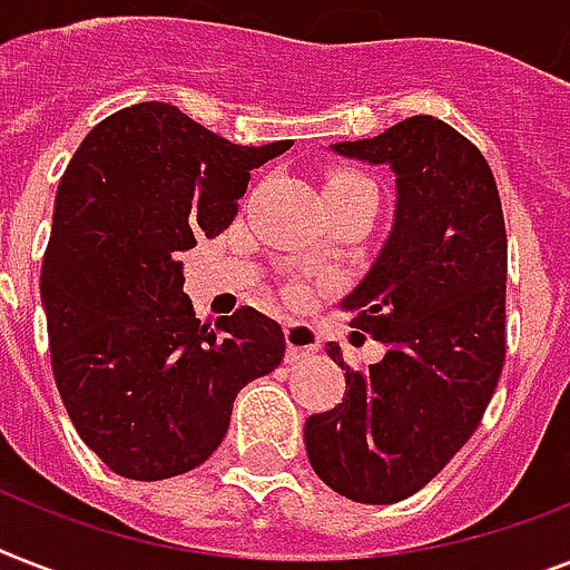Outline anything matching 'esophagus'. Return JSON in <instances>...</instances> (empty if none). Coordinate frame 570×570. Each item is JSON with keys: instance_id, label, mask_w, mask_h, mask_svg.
I'll return each instance as SVG.
<instances>
[{"instance_id": "obj_1", "label": "esophagus", "mask_w": 570, "mask_h": 570, "mask_svg": "<svg viewBox=\"0 0 570 570\" xmlns=\"http://www.w3.org/2000/svg\"><path fill=\"white\" fill-rule=\"evenodd\" d=\"M285 343H288V358L299 361L320 350V335L317 328L305 326V323H288L285 326Z\"/></svg>"}]
</instances>
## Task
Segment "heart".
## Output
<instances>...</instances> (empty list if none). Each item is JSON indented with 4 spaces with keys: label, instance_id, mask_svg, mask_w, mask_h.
Here are the masks:
<instances>
[{
    "label": "heart",
    "instance_id": "b5f03b06",
    "mask_svg": "<svg viewBox=\"0 0 570 570\" xmlns=\"http://www.w3.org/2000/svg\"><path fill=\"white\" fill-rule=\"evenodd\" d=\"M350 183H370V180H366V177H358V174H335V177L328 180V186H350ZM296 299H303V294H296Z\"/></svg>",
    "mask_w": 570,
    "mask_h": 570
}]
</instances>
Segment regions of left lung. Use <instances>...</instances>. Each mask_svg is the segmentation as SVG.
Segmentation results:
<instances>
[{
  "mask_svg": "<svg viewBox=\"0 0 570 570\" xmlns=\"http://www.w3.org/2000/svg\"><path fill=\"white\" fill-rule=\"evenodd\" d=\"M332 150L396 174L390 238L341 303L387 352L355 370L326 343L346 393L305 420V451L337 495L396 504L463 449L504 370V212L481 150L434 116Z\"/></svg>",
  "mask_w": 570,
  "mask_h": 570,
  "instance_id": "8db88e82",
  "label": "left lung"
}]
</instances>
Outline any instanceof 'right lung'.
I'll return each mask as SVG.
<instances>
[{"instance_id":"right-lung-1","label":"right lung","mask_w":570,"mask_h":570,"mask_svg":"<svg viewBox=\"0 0 570 570\" xmlns=\"http://www.w3.org/2000/svg\"><path fill=\"white\" fill-rule=\"evenodd\" d=\"M288 148L235 145L142 101L98 121L69 159L40 271L51 370L75 431L121 478L209 460L238 390L279 366L276 320L250 305L215 326L195 317L180 256L224 233L253 168Z\"/></svg>"}]
</instances>
